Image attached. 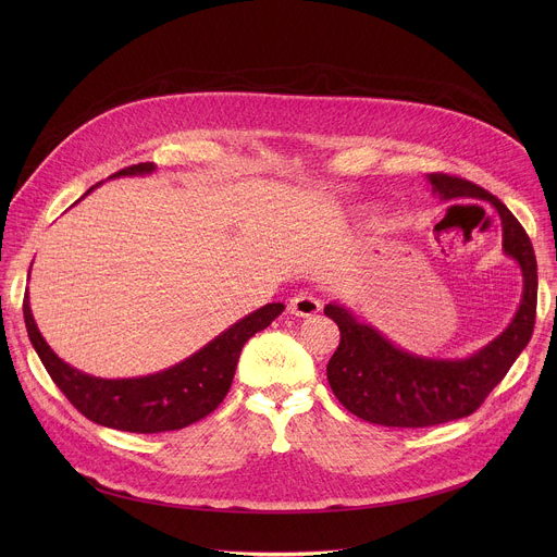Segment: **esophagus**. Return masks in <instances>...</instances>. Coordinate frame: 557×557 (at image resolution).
Returning <instances> with one entry per match:
<instances>
[{"instance_id":"obj_1","label":"esophagus","mask_w":557,"mask_h":557,"mask_svg":"<svg viewBox=\"0 0 557 557\" xmlns=\"http://www.w3.org/2000/svg\"><path fill=\"white\" fill-rule=\"evenodd\" d=\"M320 310H322V301L317 299L312 293H297L288 301V312H293L297 317H310Z\"/></svg>"}]
</instances>
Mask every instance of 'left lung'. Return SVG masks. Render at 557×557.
Wrapping results in <instances>:
<instances>
[{"label": "left lung", "instance_id": "left-lung-1", "mask_svg": "<svg viewBox=\"0 0 557 557\" xmlns=\"http://www.w3.org/2000/svg\"><path fill=\"white\" fill-rule=\"evenodd\" d=\"M443 200L483 198L503 220V249L522 269V299L511 324L467 359H428L387 342L357 317L329 304L326 317L342 339L326 372L339 404L355 417L385 428H430L473 414L505 379L533 335L537 304V264L531 240L516 215L487 189L449 174L428 176Z\"/></svg>", "mask_w": 557, "mask_h": 557}]
</instances>
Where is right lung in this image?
<instances>
[{"label":"right lung","mask_w":557,"mask_h":557,"mask_svg":"<svg viewBox=\"0 0 557 557\" xmlns=\"http://www.w3.org/2000/svg\"><path fill=\"white\" fill-rule=\"evenodd\" d=\"M151 172L153 163H138L112 174L110 178L143 176ZM95 187H90L84 196H88ZM282 310L284 304L280 301L253 310L245 320L235 322L231 329L209 342L202 350L172 366L170 370L138 379H99L70 368L52 352L33 320L28 295L24 299V320L30 344L50 379L65 394V399L86 419L99 425L136 434L181 430L211 414L231 387L243 346L256 333L271 326Z\"/></svg>","instance_id":"right-lung-1"}]
</instances>
